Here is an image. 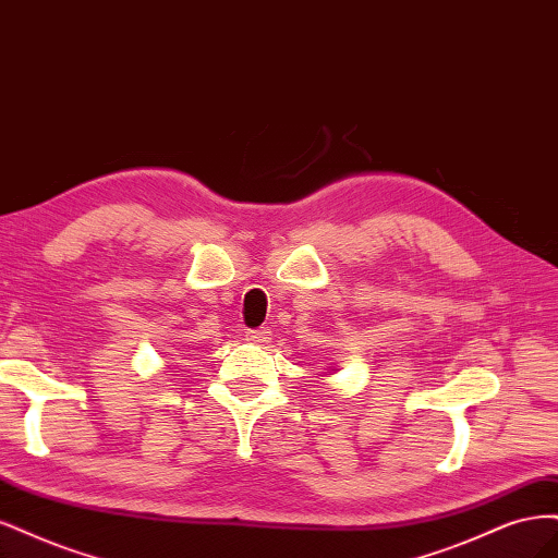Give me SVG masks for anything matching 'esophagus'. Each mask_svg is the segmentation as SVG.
I'll use <instances>...</instances> for the list:
<instances>
[{"label":"esophagus","instance_id":"obj_1","mask_svg":"<svg viewBox=\"0 0 558 558\" xmlns=\"http://www.w3.org/2000/svg\"><path fill=\"white\" fill-rule=\"evenodd\" d=\"M245 340H250V343H255V345H264L268 340V331L266 329H250V331H245Z\"/></svg>","mask_w":558,"mask_h":558}]
</instances>
